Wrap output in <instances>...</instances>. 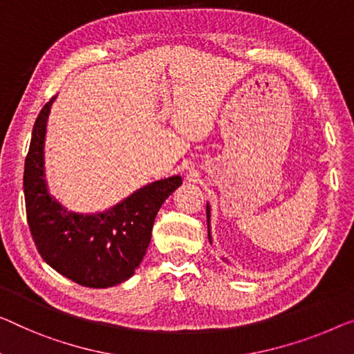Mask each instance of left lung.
Masks as SVG:
<instances>
[{"label": "left lung", "instance_id": "1", "mask_svg": "<svg viewBox=\"0 0 354 354\" xmlns=\"http://www.w3.org/2000/svg\"><path fill=\"white\" fill-rule=\"evenodd\" d=\"M207 218L209 221V209H208V207H207ZM208 239H209V230H208ZM209 241H211V239H209Z\"/></svg>", "mask_w": 354, "mask_h": 354}]
</instances>
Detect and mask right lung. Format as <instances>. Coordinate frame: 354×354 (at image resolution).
<instances>
[{"label":"right lung","mask_w":354,"mask_h":354,"mask_svg":"<svg viewBox=\"0 0 354 354\" xmlns=\"http://www.w3.org/2000/svg\"><path fill=\"white\" fill-rule=\"evenodd\" d=\"M50 98L36 118L25 159L26 221L49 266L86 288H109L129 279L143 261L156 216L183 183L171 176L146 186L102 214L68 213L50 198L44 181V135Z\"/></svg>","instance_id":"add662e5"}]
</instances>
